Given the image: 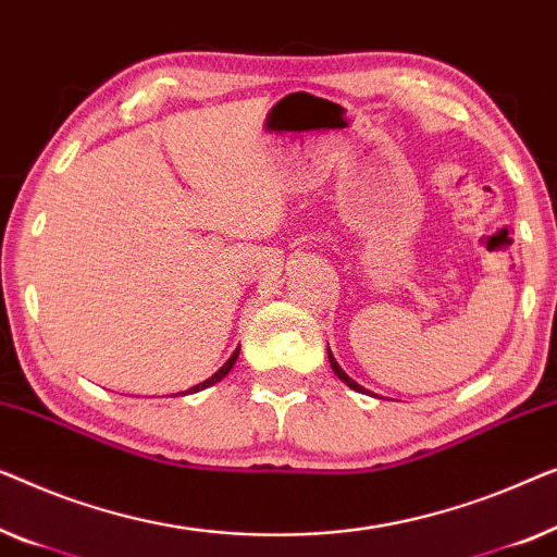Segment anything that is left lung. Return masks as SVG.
I'll return each mask as SVG.
<instances>
[{"label":"left lung","mask_w":557,"mask_h":557,"mask_svg":"<svg viewBox=\"0 0 557 557\" xmlns=\"http://www.w3.org/2000/svg\"><path fill=\"white\" fill-rule=\"evenodd\" d=\"M327 360H331V368H333V371H335V375H338V379H341L343 383H346V386H350V388H354V391H360V394H366V388H363V386H360V383H356L354 379H350V375H348L346 371H343V368L338 366V360H335V358H333V354H331V348H327Z\"/></svg>","instance_id":"left-lung-1"}]
</instances>
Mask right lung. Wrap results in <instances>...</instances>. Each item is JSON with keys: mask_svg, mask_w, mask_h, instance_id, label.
Here are the masks:
<instances>
[{"mask_svg": "<svg viewBox=\"0 0 557 557\" xmlns=\"http://www.w3.org/2000/svg\"><path fill=\"white\" fill-rule=\"evenodd\" d=\"M237 356H239V348H237V350H234V354L230 356V360H226V363H224L222 368H219V371H216L214 375H211V379H207V381H201V383H197V386H191L189 391H184V394H197V391H201V388H209V386H214V383H219V381H222V379H224V375L232 371V366H234V363H237Z\"/></svg>", "mask_w": 557, "mask_h": 557, "instance_id": "obj_1", "label": "right lung"}]
</instances>
